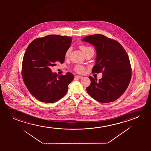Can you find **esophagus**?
Instances as JSON below:
<instances>
[{
    "mask_svg": "<svg viewBox=\"0 0 151 151\" xmlns=\"http://www.w3.org/2000/svg\"><path fill=\"white\" fill-rule=\"evenodd\" d=\"M75 78H76L79 79H81L83 78V77L81 76H78V75H76V76H75Z\"/></svg>",
    "mask_w": 151,
    "mask_h": 151,
    "instance_id": "esophagus-1",
    "label": "esophagus"
}]
</instances>
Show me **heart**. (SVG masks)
I'll return each mask as SVG.
<instances>
[{
	"label": "heart",
	"instance_id": "heart-1",
	"mask_svg": "<svg viewBox=\"0 0 151 151\" xmlns=\"http://www.w3.org/2000/svg\"><path fill=\"white\" fill-rule=\"evenodd\" d=\"M80 48L83 51V52L84 53L86 50H89V49H90V48H92L86 46H81ZM70 52H71V49L70 48L66 50L65 53V57L66 58H68L69 57L70 54ZM75 70L77 72L79 73H83L85 71V68L83 66H81V65H77L75 68Z\"/></svg>",
	"mask_w": 151,
	"mask_h": 151
}]
</instances>
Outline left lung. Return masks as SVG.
I'll return each mask as SVG.
<instances>
[{"label":"left lung","mask_w":151,"mask_h":151,"mask_svg":"<svg viewBox=\"0 0 151 151\" xmlns=\"http://www.w3.org/2000/svg\"><path fill=\"white\" fill-rule=\"evenodd\" d=\"M95 47L96 58L92 73L103 72L97 78L89 76L91 84L87 88L89 95L101 103H110L119 99L127 88L132 76L128 55L118 42L102 35L83 37Z\"/></svg>","instance_id":"8db88e82"}]
</instances>
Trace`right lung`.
Here are the masks:
<instances>
[{
	"label": "right lung",
	"mask_w": 151,
	"mask_h": 151,
	"mask_svg": "<svg viewBox=\"0 0 151 151\" xmlns=\"http://www.w3.org/2000/svg\"><path fill=\"white\" fill-rule=\"evenodd\" d=\"M72 37L48 35L31 42L25 52L22 63L23 81L30 93L40 101L53 103L63 97L74 75L66 73L58 76L50 68L63 63L65 53Z\"/></svg>",
	"instance_id": "1"
}]
</instances>
